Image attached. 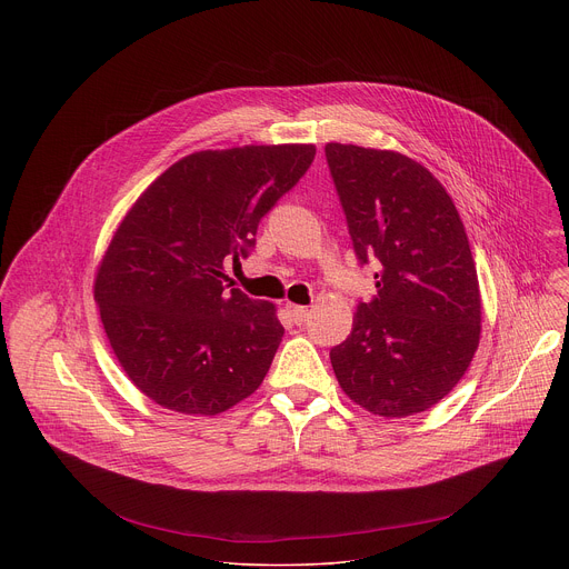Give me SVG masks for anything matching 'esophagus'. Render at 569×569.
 I'll return each instance as SVG.
<instances>
[{
	"label": "esophagus",
	"mask_w": 569,
	"mask_h": 569,
	"mask_svg": "<svg viewBox=\"0 0 569 569\" xmlns=\"http://www.w3.org/2000/svg\"><path fill=\"white\" fill-rule=\"evenodd\" d=\"M288 310H290V317L295 323H306L310 317V310L303 306H288Z\"/></svg>",
	"instance_id": "esophagus-1"
}]
</instances>
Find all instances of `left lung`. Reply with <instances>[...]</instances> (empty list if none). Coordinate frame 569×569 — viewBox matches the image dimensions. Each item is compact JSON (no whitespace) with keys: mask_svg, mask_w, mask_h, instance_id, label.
Listing matches in <instances>:
<instances>
[{"mask_svg":"<svg viewBox=\"0 0 569 569\" xmlns=\"http://www.w3.org/2000/svg\"><path fill=\"white\" fill-rule=\"evenodd\" d=\"M360 266L376 261V295L331 349L345 393L378 417L430 410L466 373L481 299L463 222L419 161L353 143L323 148Z\"/></svg>","mask_w":569,"mask_h":569,"instance_id":"obj_1","label":"left lung"}]
</instances>
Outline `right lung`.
I'll return each mask as SVG.
<instances>
[{"label":"right lung","mask_w":569,"mask_h":569,"mask_svg":"<svg viewBox=\"0 0 569 569\" xmlns=\"http://www.w3.org/2000/svg\"><path fill=\"white\" fill-rule=\"evenodd\" d=\"M312 143L193 152L132 204L94 299L128 378L161 408L213 417L259 389L283 338L272 303L231 288L224 261L310 169Z\"/></svg>","instance_id":"right-lung-1"}]
</instances>
